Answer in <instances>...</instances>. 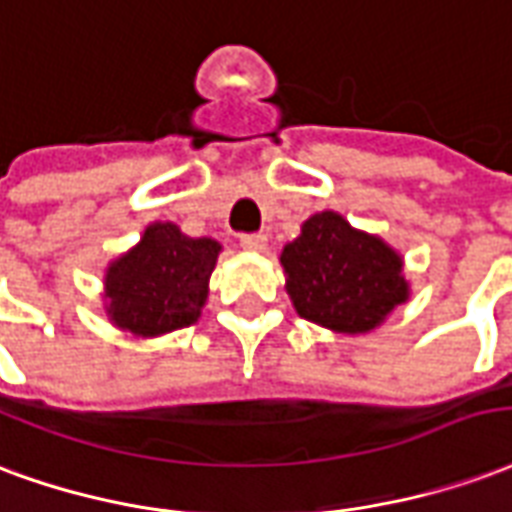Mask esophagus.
I'll list each match as a JSON object with an SVG mask.
<instances>
[{"label": "esophagus", "instance_id": "1", "mask_svg": "<svg viewBox=\"0 0 512 512\" xmlns=\"http://www.w3.org/2000/svg\"><path fill=\"white\" fill-rule=\"evenodd\" d=\"M240 245L245 251H264L267 248V237L264 234H242Z\"/></svg>", "mask_w": 512, "mask_h": 512}]
</instances>
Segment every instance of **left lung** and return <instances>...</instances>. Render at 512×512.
I'll return each instance as SVG.
<instances>
[{"label": "left lung", "instance_id": "left-lung-1", "mask_svg": "<svg viewBox=\"0 0 512 512\" xmlns=\"http://www.w3.org/2000/svg\"><path fill=\"white\" fill-rule=\"evenodd\" d=\"M281 264L297 313L335 333H368L409 297L401 256L335 212L305 220L300 237L283 248Z\"/></svg>", "mask_w": 512, "mask_h": 512}]
</instances>
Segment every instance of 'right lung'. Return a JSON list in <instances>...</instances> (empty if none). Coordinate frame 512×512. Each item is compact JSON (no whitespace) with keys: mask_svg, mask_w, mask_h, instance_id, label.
<instances>
[{"mask_svg":"<svg viewBox=\"0 0 512 512\" xmlns=\"http://www.w3.org/2000/svg\"><path fill=\"white\" fill-rule=\"evenodd\" d=\"M220 245L193 240L174 223H155L136 248L108 267L111 322L136 335H160L199 319Z\"/></svg>","mask_w":512,"mask_h":512,"instance_id":"1","label":"right lung"}]
</instances>
